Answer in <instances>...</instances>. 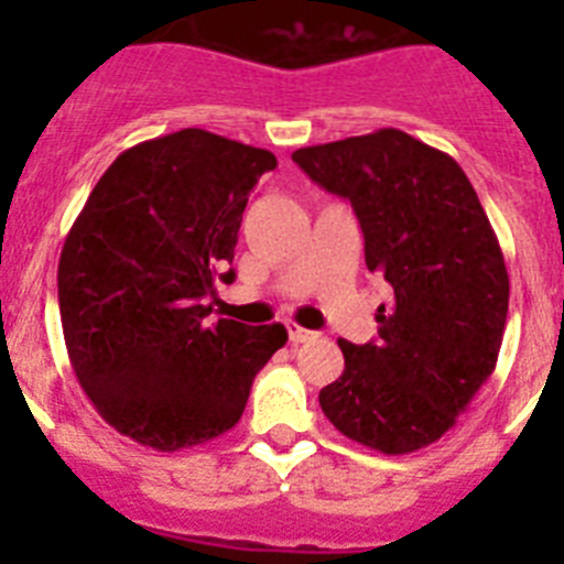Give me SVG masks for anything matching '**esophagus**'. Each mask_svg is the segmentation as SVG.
Here are the masks:
<instances>
[{"mask_svg": "<svg viewBox=\"0 0 564 564\" xmlns=\"http://www.w3.org/2000/svg\"><path fill=\"white\" fill-rule=\"evenodd\" d=\"M288 338H291L293 344H305V341H313V338H316V333L313 330H305V327L302 325H288Z\"/></svg>", "mask_w": 564, "mask_h": 564, "instance_id": "obj_1", "label": "esophagus"}]
</instances>
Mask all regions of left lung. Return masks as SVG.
Listing matches in <instances>:
<instances>
[{
	"mask_svg": "<svg viewBox=\"0 0 564 564\" xmlns=\"http://www.w3.org/2000/svg\"><path fill=\"white\" fill-rule=\"evenodd\" d=\"M313 183L352 203L367 271L392 288L378 338H338L344 372L318 403L350 441L410 455L457 423L500 356L508 271L455 158L401 129L293 152Z\"/></svg>",
	"mask_w": 564,
	"mask_h": 564,
	"instance_id": "1",
	"label": "left lung"
}]
</instances>
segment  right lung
I'll use <instances>...</instances> for the list:
<instances>
[{
	"mask_svg": "<svg viewBox=\"0 0 564 564\" xmlns=\"http://www.w3.org/2000/svg\"><path fill=\"white\" fill-rule=\"evenodd\" d=\"M268 149L206 132L152 138L101 174L64 239L58 311L67 356L98 415L141 446L181 452L242 417L282 325H208ZM234 279V271L220 273Z\"/></svg>",
	"mask_w": 564,
	"mask_h": 564,
	"instance_id": "right-lung-1",
	"label": "right lung"
}]
</instances>
